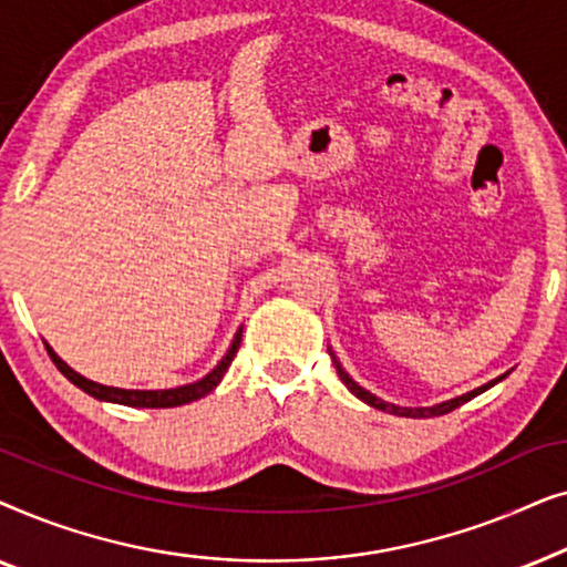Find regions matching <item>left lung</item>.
<instances>
[{"instance_id": "obj_1", "label": "left lung", "mask_w": 567, "mask_h": 567, "mask_svg": "<svg viewBox=\"0 0 567 567\" xmlns=\"http://www.w3.org/2000/svg\"><path fill=\"white\" fill-rule=\"evenodd\" d=\"M330 355H332V363H336V369H338V377H340V382H343L348 390H351L355 398L359 400H363L367 402V405H371V408H377V410H384V413H392V415H402V417H433V415H446V413H452L454 408H460V405H464V402L467 400H472V398H477L480 392H485V390H491L493 384H498L501 379H506V374L503 377H498V379H493V382H487V384H483V386H477V390H472V392H467V394H462V398H454V400H446V402H439V405H433V408H400V405H392V402H384V400H379L377 394H371V392H367L363 390V386H359L353 382L351 377L346 374V369L340 367V361L336 359V353L330 351Z\"/></svg>"}]
</instances>
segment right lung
<instances>
[{"mask_svg":"<svg viewBox=\"0 0 567 567\" xmlns=\"http://www.w3.org/2000/svg\"><path fill=\"white\" fill-rule=\"evenodd\" d=\"M239 340H243V330H237V336H235V340H231L227 355H224V359L216 363L214 371H208V374L204 379H198V382L175 386V390H118V386H105V384L90 382V379H84L82 374H76L72 367H66V363L61 361L56 353H53V348L49 343H45V351H49L51 361L56 363V369L69 379V382L80 386L82 392L92 394V398H95V400L118 402V405H128V408H177V405H185V402L206 398L208 392L216 390V384L221 382L224 371L229 369L231 359H235V353H237V348H239Z\"/></svg>","mask_w":567,"mask_h":567,"instance_id":"obj_1","label":"right lung"}]
</instances>
